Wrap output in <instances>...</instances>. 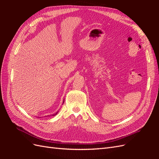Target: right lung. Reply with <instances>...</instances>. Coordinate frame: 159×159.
<instances>
[{
  "label": "right lung",
  "instance_id": "add662e5",
  "mask_svg": "<svg viewBox=\"0 0 159 159\" xmlns=\"http://www.w3.org/2000/svg\"><path fill=\"white\" fill-rule=\"evenodd\" d=\"M57 113H58V111H57V113H54V114H53V115H52V116H54V115H56Z\"/></svg>",
  "mask_w": 159,
  "mask_h": 159
}]
</instances>
